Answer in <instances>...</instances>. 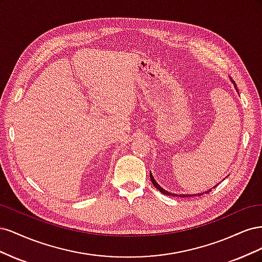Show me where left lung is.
<instances>
[{"label": "left lung", "instance_id": "obj_1", "mask_svg": "<svg viewBox=\"0 0 262 262\" xmlns=\"http://www.w3.org/2000/svg\"><path fill=\"white\" fill-rule=\"evenodd\" d=\"M231 81H232V83L234 84V86H235V89H236V91H237V92H238V90H237V86H236L235 82H234L233 80H231ZM149 177H150V181H152V184H153V186H154V187H155V188H156V189L158 190V191H161V192H162L163 194H166V195H173V196H175V195H177V196H180V198H185V196H186V198H190V196H194V195H202V194L204 193V192H203V193H198V194H196V193H195V194H175V193H171V192H168V191H167V190H165V189H163V188H162V187H161L160 185H158V184H157V182H156V180L154 179V177L152 176V173H150V172H149ZM216 186H217V185H216ZM216 186H215V187H216ZM211 190H212V189L208 190V191H205V193H208V192H210V191H211Z\"/></svg>", "mask_w": 262, "mask_h": 262}]
</instances>
